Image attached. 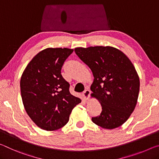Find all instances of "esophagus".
<instances>
[{
  "instance_id": "34e87169",
  "label": "esophagus",
  "mask_w": 159,
  "mask_h": 159,
  "mask_svg": "<svg viewBox=\"0 0 159 159\" xmlns=\"http://www.w3.org/2000/svg\"><path fill=\"white\" fill-rule=\"evenodd\" d=\"M90 93H91V92L89 90H85V91H84V92H83L82 94V97L84 98V99L87 100L88 98L89 97Z\"/></svg>"
}]
</instances>
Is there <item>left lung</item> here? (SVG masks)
Returning <instances> with one entry per match:
<instances>
[{
    "instance_id": "1",
    "label": "left lung",
    "mask_w": 159,
    "mask_h": 159,
    "mask_svg": "<svg viewBox=\"0 0 159 159\" xmlns=\"http://www.w3.org/2000/svg\"><path fill=\"white\" fill-rule=\"evenodd\" d=\"M77 56L92 70L91 96L101 103L100 116L93 123L115 129L125 123L134 110L139 92V78L125 54L111 46L75 48Z\"/></svg>"
}]
</instances>
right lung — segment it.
Returning a JSON list of instances; mask_svg holds the SVG:
<instances>
[{
	"instance_id": "obj_1",
	"label": "right lung",
	"mask_w": 159,
	"mask_h": 159,
	"mask_svg": "<svg viewBox=\"0 0 159 159\" xmlns=\"http://www.w3.org/2000/svg\"><path fill=\"white\" fill-rule=\"evenodd\" d=\"M73 49L48 48L34 57L20 80L25 111L34 123L47 131L66 125L81 99L70 93V84L61 75L64 62Z\"/></svg>"
}]
</instances>
